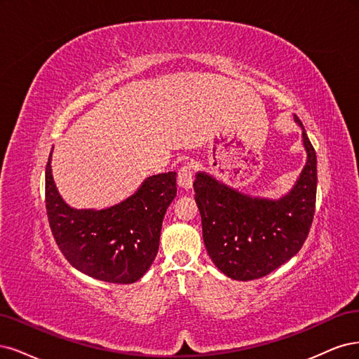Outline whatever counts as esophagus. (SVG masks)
Returning a JSON list of instances; mask_svg holds the SVG:
<instances>
[{
	"instance_id": "34e87169",
	"label": "esophagus",
	"mask_w": 359,
	"mask_h": 359,
	"mask_svg": "<svg viewBox=\"0 0 359 359\" xmlns=\"http://www.w3.org/2000/svg\"><path fill=\"white\" fill-rule=\"evenodd\" d=\"M194 182V168L191 164H184L177 175V183L183 189H191Z\"/></svg>"
}]
</instances>
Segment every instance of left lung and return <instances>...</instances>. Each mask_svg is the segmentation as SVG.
I'll use <instances>...</instances> for the list:
<instances>
[{
    "label": "left lung",
    "instance_id": "1",
    "mask_svg": "<svg viewBox=\"0 0 359 359\" xmlns=\"http://www.w3.org/2000/svg\"><path fill=\"white\" fill-rule=\"evenodd\" d=\"M306 165L294 188L279 200L250 196L226 187L207 172H196L195 201L203 238L213 264L234 280L270 274L302 249L313 222L318 161L303 123Z\"/></svg>",
    "mask_w": 359,
    "mask_h": 359
}]
</instances>
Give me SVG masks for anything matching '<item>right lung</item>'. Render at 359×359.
<instances>
[{
	"label": "right lung",
	"instance_id": "right-lung-1",
	"mask_svg": "<svg viewBox=\"0 0 359 359\" xmlns=\"http://www.w3.org/2000/svg\"><path fill=\"white\" fill-rule=\"evenodd\" d=\"M52 152L46 165V212L57 248L73 267L109 283H134L152 265L163 219L177 194L176 172L147 177L109 209L77 210L56 189Z\"/></svg>",
	"mask_w": 359,
	"mask_h": 359
}]
</instances>
